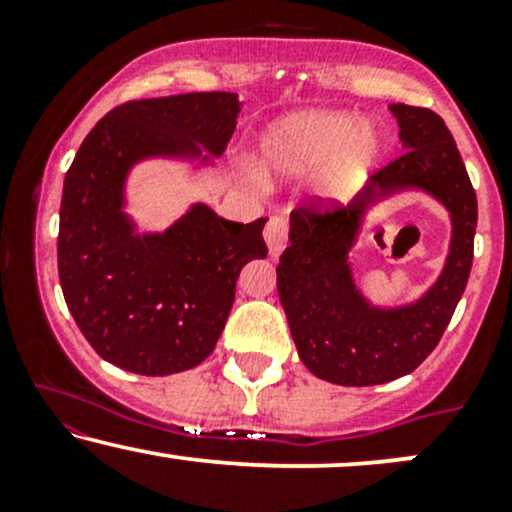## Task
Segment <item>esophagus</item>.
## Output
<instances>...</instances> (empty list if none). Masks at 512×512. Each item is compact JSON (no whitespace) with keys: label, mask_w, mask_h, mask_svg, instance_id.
<instances>
[{"label":"esophagus","mask_w":512,"mask_h":512,"mask_svg":"<svg viewBox=\"0 0 512 512\" xmlns=\"http://www.w3.org/2000/svg\"><path fill=\"white\" fill-rule=\"evenodd\" d=\"M289 219L286 216H272L264 228V240L269 245V255H279L289 245Z\"/></svg>","instance_id":"esophagus-1"}]
</instances>
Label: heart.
Returning <instances> with one entry per match:
<instances>
[{"label": "heart", "mask_w": 512, "mask_h": 512, "mask_svg": "<svg viewBox=\"0 0 512 512\" xmlns=\"http://www.w3.org/2000/svg\"><path fill=\"white\" fill-rule=\"evenodd\" d=\"M378 151L373 129L356 127L354 117L344 113L293 115L262 139V158L269 170L305 175L330 163V178L339 187L361 180Z\"/></svg>", "instance_id": "b5f03b06"}]
</instances>
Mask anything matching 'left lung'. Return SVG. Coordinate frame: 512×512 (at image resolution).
<instances>
[{
	"label": "left lung",
	"mask_w": 512,
	"mask_h": 512,
	"mask_svg": "<svg viewBox=\"0 0 512 512\" xmlns=\"http://www.w3.org/2000/svg\"><path fill=\"white\" fill-rule=\"evenodd\" d=\"M404 151L373 173V182L349 207L320 197L291 211V245L279 257L276 289L291 337L308 370L327 383L366 387L402 378L426 361L448 327L474 260L477 195L443 117L428 108L392 103ZM424 186L453 214L449 264L419 304L378 311L357 296L345 250L368 201Z\"/></svg>",
	"instance_id": "1"
}]
</instances>
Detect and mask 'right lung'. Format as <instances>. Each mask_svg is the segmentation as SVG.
Listing matches in <instances>:
<instances>
[{
    "label": "right lung",
    "mask_w": 512,
    "mask_h": 512,
    "mask_svg": "<svg viewBox=\"0 0 512 512\" xmlns=\"http://www.w3.org/2000/svg\"><path fill=\"white\" fill-rule=\"evenodd\" d=\"M238 93L127 101L86 134L64 175L57 269L64 301L96 354L139 375L190 370L214 351L240 269L267 257V219L236 223L197 204L161 236H134L122 214L129 166L154 154L219 156Z\"/></svg>",
    "instance_id": "1"
}]
</instances>
